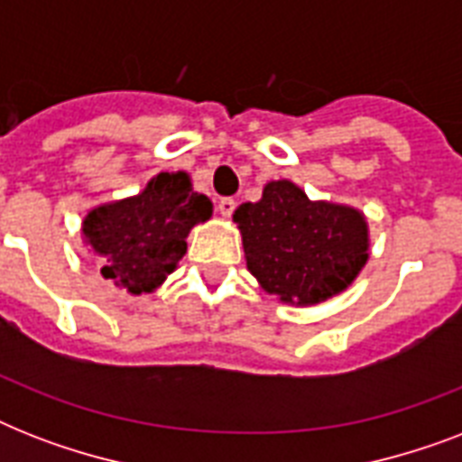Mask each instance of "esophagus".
Returning <instances> with one entry per match:
<instances>
[{
	"label": "esophagus",
	"mask_w": 462,
	"mask_h": 462,
	"mask_svg": "<svg viewBox=\"0 0 462 462\" xmlns=\"http://www.w3.org/2000/svg\"><path fill=\"white\" fill-rule=\"evenodd\" d=\"M235 208H237V203H235V199H230V196H225V199H220V201H217V210H220V216L230 217L232 213H235Z\"/></svg>",
	"instance_id": "1"
}]
</instances>
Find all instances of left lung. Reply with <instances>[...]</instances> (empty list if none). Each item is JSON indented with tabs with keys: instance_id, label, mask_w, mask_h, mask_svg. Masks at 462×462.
Returning a JSON list of instances; mask_svg holds the SVG:
<instances>
[{
	"instance_id": "1",
	"label": "left lung",
	"mask_w": 462,
	"mask_h": 462,
	"mask_svg": "<svg viewBox=\"0 0 462 462\" xmlns=\"http://www.w3.org/2000/svg\"><path fill=\"white\" fill-rule=\"evenodd\" d=\"M246 268L282 302L316 304L343 292L366 263L362 213L309 201L292 181H271L261 201L235 210Z\"/></svg>"
}]
</instances>
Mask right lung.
<instances>
[{
	"label": "right lung",
	"mask_w": 462,
	"mask_h": 462,
	"mask_svg": "<svg viewBox=\"0 0 462 462\" xmlns=\"http://www.w3.org/2000/svg\"><path fill=\"white\" fill-rule=\"evenodd\" d=\"M213 203L191 191L184 172H160L134 199L90 210L83 237L100 256V273L132 295L153 292L187 254V235L208 220Z\"/></svg>",
	"instance_id": "add662e5"
}]
</instances>
